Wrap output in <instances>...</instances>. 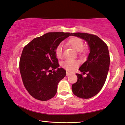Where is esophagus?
I'll return each mask as SVG.
<instances>
[{"instance_id": "obj_1", "label": "esophagus", "mask_w": 125, "mask_h": 125, "mask_svg": "<svg viewBox=\"0 0 125 125\" xmlns=\"http://www.w3.org/2000/svg\"><path fill=\"white\" fill-rule=\"evenodd\" d=\"M70 74H71V73H70V72H66V76H69Z\"/></svg>"}]
</instances>
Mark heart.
I'll list each match as a JSON object with an SVG mask.
<instances>
[{"label": "heart", "instance_id": "1", "mask_svg": "<svg viewBox=\"0 0 125 125\" xmlns=\"http://www.w3.org/2000/svg\"><path fill=\"white\" fill-rule=\"evenodd\" d=\"M68 45L73 48L76 52L81 51L83 47V41L79 38H71L68 42ZM63 49V44H60L57 46L55 49V55L57 58H60L62 56ZM80 62L78 61H66L63 62L62 64V67L68 71H72L79 66Z\"/></svg>", "mask_w": 125, "mask_h": 125}]
</instances>
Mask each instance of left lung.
<instances>
[{"mask_svg":"<svg viewBox=\"0 0 125 125\" xmlns=\"http://www.w3.org/2000/svg\"><path fill=\"white\" fill-rule=\"evenodd\" d=\"M72 36L84 40L88 45L89 53L87 60L79 70L86 77L79 73L77 81L72 85L73 94L77 97L89 99L100 92L105 83L110 64L108 46L96 35L87 33H71Z\"/></svg>","mask_w":125,"mask_h":125,"instance_id":"left-lung-1","label":"left lung"}]
</instances>
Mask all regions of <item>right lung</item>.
<instances>
[{
  "label": "right lung",
  "mask_w": 125,
  "mask_h": 125,
  "mask_svg": "<svg viewBox=\"0 0 125 125\" xmlns=\"http://www.w3.org/2000/svg\"><path fill=\"white\" fill-rule=\"evenodd\" d=\"M70 36V32H48L24 47L20 61V73L25 88L36 99L46 101L56 94L58 83L66 76V71L58 68L55 49Z\"/></svg>",
  "instance_id": "add662e5"
}]
</instances>
